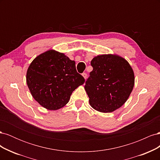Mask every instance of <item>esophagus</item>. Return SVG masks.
<instances>
[{"mask_svg":"<svg viewBox=\"0 0 160 160\" xmlns=\"http://www.w3.org/2000/svg\"><path fill=\"white\" fill-rule=\"evenodd\" d=\"M82 75H83V77L84 78L86 79V78H87V76H88V75H87V73H86V72H83V73H82Z\"/></svg>","mask_w":160,"mask_h":160,"instance_id":"34e87169","label":"esophagus"}]
</instances>
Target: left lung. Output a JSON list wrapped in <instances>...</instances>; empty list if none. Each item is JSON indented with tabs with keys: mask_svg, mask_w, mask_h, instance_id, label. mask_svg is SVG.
Returning <instances> with one entry per match:
<instances>
[{
	"mask_svg": "<svg viewBox=\"0 0 160 160\" xmlns=\"http://www.w3.org/2000/svg\"><path fill=\"white\" fill-rule=\"evenodd\" d=\"M91 65L93 69L85 85L89 104L99 112H113L126 102L133 89L132 67L116 54L96 56Z\"/></svg>",
	"mask_w": 160,
	"mask_h": 160,
	"instance_id": "left-lung-1",
	"label": "left lung"
}]
</instances>
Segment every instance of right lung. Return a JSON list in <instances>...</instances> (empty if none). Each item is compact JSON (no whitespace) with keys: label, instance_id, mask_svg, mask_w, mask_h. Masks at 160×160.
<instances>
[{"label":"right lung","instance_id":"right-lung-1","mask_svg":"<svg viewBox=\"0 0 160 160\" xmlns=\"http://www.w3.org/2000/svg\"><path fill=\"white\" fill-rule=\"evenodd\" d=\"M27 84L32 98L48 110L59 109L69 102L75 89L85 83L75 62L51 49L33 59L27 71Z\"/></svg>","mask_w":160,"mask_h":160}]
</instances>
